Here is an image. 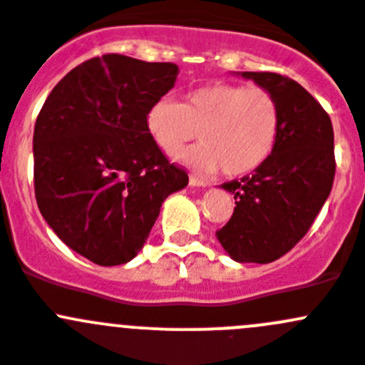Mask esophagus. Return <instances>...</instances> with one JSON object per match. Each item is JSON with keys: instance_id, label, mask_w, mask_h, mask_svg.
<instances>
[{"instance_id": "esophagus-1", "label": "esophagus", "mask_w": 365, "mask_h": 365, "mask_svg": "<svg viewBox=\"0 0 365 365\" xmlns=\"http://www.w3.org/2000/svg\"><path fill=\"white\" fill-rule=\"evenodd\" d=\"M189 183H190V185H192V187H207V185H209V182H205V180L198 178V176H194V175H190Z\"/></svg>"}]
</instances>
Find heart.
<instances>
[{
    "mask_svg": "<svg viewBox=\"0 0 365 365\" xmlns=\"http://www.w3.org/2000/svg\"><path fill=\"white\" fill-rule=\"evenodd\" d=\"M151 140L165 155L178 153L198 135L202 144L178 155L202 171L221 167L225 176L250 175L274 153L281 133V108L270 90L212 83L196 88L183 102H155L145 115Z\"/></svg>",
    "mask_w": 365,
    "mask_h": 365,
    "instance_id": "heart-1",
    "label": "heart"
}]
</instances>
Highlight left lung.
Returning <instances> with one entry per match:
<instances>
[{"mask_svg": "<svg viewBox=\"0 0 365 365\" xmlns=\"http://www.w3.org/2000/svg\"><path fill=\"white\" fill-rule=\"evenodd\" d=\"M267 88L281 108L274 153L252 176L223 183L234 194V214L216 232L237 263H272L304 237L328 200L335 178L329 115L304 88L272 71H241Z\"/></svg>", "mask_w": 365, "mask_h": 365, "instance_id": "obj_1", "label": "left lung"}]
</instances>
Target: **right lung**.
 Masks as SVG:
<instances>
[{
    "label": "right lung",
    "instance_id": "1",
    "mask_svg": "<svg viewBox=\"0 0 365 365\" xmlns=\"http://www.w3.org/2000/svg\"><path fill=\"white\" fill-rule=\"evenodd\" d=\"M176 75L173 63L93 57L64 75L37 115V207L57 237L95 264L131 261L163 200L189 183L145 128Z\"/></svg>",
    "mask_w": 365,
    "mask_h": 365
}]
</instances>
